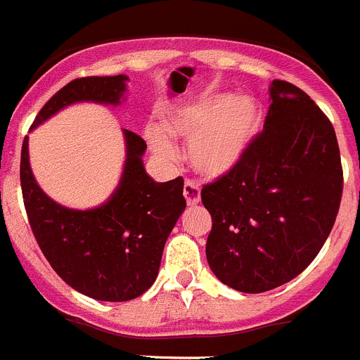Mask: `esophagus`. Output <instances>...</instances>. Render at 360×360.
I'll list each match as a JSON object with an SVG mask.
<instances>
[{"instance_id":"1","label":"esophagus","mask_w":360,"mask_h":360,"mask_svg":"<svg viewBox=\"0 0 360 360\" xmlns=\"http://www.w3.org/2000/svg\"><path fill=\"white\" fill-rule=\"evenodd\" d=\"M184 196H186L187 205H198L200 200H202V191H200V186H198L194 180H186L184 184Z\"/></svg>"}]
</instances>
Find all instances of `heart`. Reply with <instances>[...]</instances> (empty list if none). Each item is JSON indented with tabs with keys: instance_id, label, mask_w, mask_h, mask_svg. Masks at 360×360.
<instances>
[{
	"instance_id": "1",
	"label": "heart",
	"mask_w": 360,
	"mask_h": 360,
	"mask_svg": "<svg viewBox=\"0 0 360 360\" xmlns=\"http://www.w3.org/2000/svg\"><path fill=\"white\" fill-rule=\"evenodd\" d=\"M262 110L253 98L229 92L207 94L178 108L164 127L151 124L146 137L164 160L176 158L171 137L191 141L189 160L203 176L217 178L232 171L259 134Z\"/></svg>"
}]
</instances>
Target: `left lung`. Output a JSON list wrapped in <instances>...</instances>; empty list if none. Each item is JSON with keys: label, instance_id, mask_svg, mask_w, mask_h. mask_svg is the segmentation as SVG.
<instances>
[{"label": "left lung", "instance_id": "obj_1", "mask_svg": "<svg viewBox=\"0 0 360 360\" xmlns=\"http://www.w3.org/2000/svg\"><path fill=\"white\" fill-rule=\"evenodd\" d=\"M264 130L240 162L202 189L207 260L221 282L264 292L316 259L338 217L342 167L332 123L309 94L273 80Z\"/></svg>", "mask_w": 360, "mask_h": 360}]
</instances>
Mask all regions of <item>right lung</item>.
Returning a JSON list of instances; mask_svg holds the SVG:
<instances>
[{"label":"right lung","mask_w":360,"mask_h":360,"mask_svg":"<svg viewBox=\"0 0 360 360\" xmlns=\"http://www.w3.org/2000/svg\"><path fill=\"white\" fill-rule=\"evenodd\" d=\"M128 77L69 82L41 108L32 128L77 101L120 105ZM127 160L120 186L103 205L75 210L42 193L30 169L28 137L21 150V191L30 226L51 268L68 285L101 302H128L151 288L164 245L186 210L184 178L158 184L146 173V143L123 130Z\"/></svg>","instance_id":"right-lung-1"}]
</instances>
